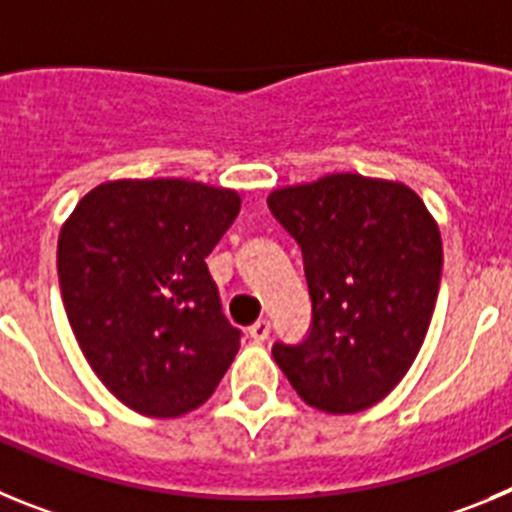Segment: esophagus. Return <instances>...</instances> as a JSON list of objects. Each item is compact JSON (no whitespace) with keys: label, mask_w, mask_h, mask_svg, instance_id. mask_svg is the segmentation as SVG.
Returning <instances> with one entry per match:
<instances>
[{"label":"esophagus","mask_w":512,"mask_h":512,"mask_svg":"<svg viewBox=\"0 0 512 512\" xmlns=\"http://www.w3.org/2000/svg\"><path fill=\"white\" fill-rule=\"evenodd\" d=\"M269 333H271L269 320H259V323H253L251 328H248V336H251L256 343H264L266 338H269Z\"/></svg>","instance_id":"1"}]
</instances>
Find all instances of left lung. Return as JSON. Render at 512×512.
Segmentation results:
<instances>
[{
  "label": "left lung",
  "mask_w": 512,
  "mask_h": 512,
  "mask_svg": "<svg viewBox=\"0 0 512 512\" xmlns=\"http://www.w3.org/2000/svg\"><path fill=\"white\" fill-rule=\"evenodd\" d=\"M302 251L312 320L274 361L325 413H359L390 395L418 356L441 284V233L405 184L330 174L269 194Z\"/></svg>",
  "instance_id": "obj_1"
}]
</instances>
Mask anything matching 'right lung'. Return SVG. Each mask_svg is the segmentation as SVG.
Segmentation results:
<instances>
[{
	"label": "right lung",
	"instance_id": "right-lung-1",
	"mask_svg": "<svg viewBox=\"0 0 512 512\" xmlns=\"http://www.w3.org/2000/svg\"><path fill=\"white\" fill-rule=\"evenodd\" d=\"M241 210L230 189L184 179L110 182L58 238L71 330L122 405L176 418L210 400L241 330L228 323L207 256Z\"/></svg>",
	"mask_w": 512,
	"mask_h": 512
}]
</instances>
